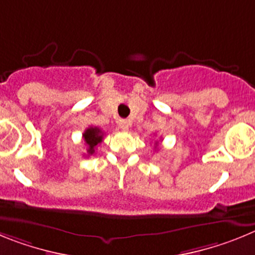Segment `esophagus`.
Instances as JSON below:
<instances>
[{
  "label": "esophagus",
  "mask_w": 255,
  "mask_h": 255,
  "mask_svg": "<svg viewBox=\"0 0 255 255\" xmlns=\"http://www.w3.org/2000/svg\"><path fill=\"white\" fill-rule=\"evenodd\" d=\"M118 126H119V127H121V129L128 130V129H129L130 123H129V121H127V119H119V121H118Z\"/></svg>",
  "instance_id": "1"
}]
</instances>
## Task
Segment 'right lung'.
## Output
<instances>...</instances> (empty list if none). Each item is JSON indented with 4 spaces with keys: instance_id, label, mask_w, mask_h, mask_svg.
<instances>
[{
    "instance_id": "1",
    "label": "right lung",
    "mask_w": 255,
    "mask_h": 255,
    "mask_svg": "<svg viewBox=\"0 0 255 255\" xmlns=\"http://www.w3.org/2000/svg\"><path fill=\"white\" fill-rule=\"evenodd\" d=\"M104 133L101 129L97 127H90L85 130L83 133V140H85L86 146H87L88 155H92L95 152V147L103 141Z\"/></svg>"
}]
</instances>
